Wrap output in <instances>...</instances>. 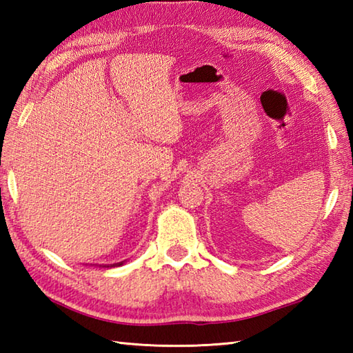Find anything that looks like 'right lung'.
Wrapping results in <instances>:
<instances>
[{
	"instance_id": "1",
	"label": "right lung",
	"mask_w": 353,
	"mask_h": 353,
	"mask_svg": "<svg viewBox=\"0 0 353 353\" xmlns=\"http://www.w3.org/2000/svg\"><path fill=\"white\" fill-rule=\"evenodd\" d=\"M118 265H121V262H119V264H118Z\"/></svg>"
}]
</instances>
